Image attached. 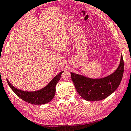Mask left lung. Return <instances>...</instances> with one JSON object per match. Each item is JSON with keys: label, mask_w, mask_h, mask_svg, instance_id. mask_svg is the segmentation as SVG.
I'll return each instance as SVG.
<instances>
[{"label": "left lung", "mask_w": 131, "mask_h": 131, "mask_svg": "<svg viewBox=\"0 0 131 131\" xmlns=\"http://www.w3.org/2000/svg\"><path fill=\"white\" fill-rule=\"evenodd\" d=\"M124 72L122 55L117 69L104 78L93 79L71 72L75 88L83 99L87 101H101L113 93L121 82Z\"/></svg>", "instance_id": "left-lung-1"}]
</instances>
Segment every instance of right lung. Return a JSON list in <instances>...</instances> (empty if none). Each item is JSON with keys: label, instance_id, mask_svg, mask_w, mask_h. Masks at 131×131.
Returning <instances> with one entry per match:
<instances>
[{"label": "right lung", "instance_id": "obj_1", "mask_svg": "<svg viewBox=\"0 0 131 131\" xmlns=\"http://www.w3.org/2000/svg\"><path fill=\"white\" fill-rule=\"evenodd\" d=\"M63 72L64 71L59 73L45 87L35 91L21 90L15 88L8 79L6 80H7L9 87L20 99L33 105H43L49 102L55 96L56 85L60 79L61 76Z\"/></svg>", "mask_w": 131, "mask_h": 131}]
</instances>
